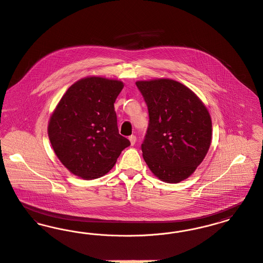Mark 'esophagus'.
I'll use <instances>...</instances> for the list:
<instances>
[{
    "instance_id": "1",
    "label": "esophagus",
    "mask_w": 263,
    "mask_h": 263,
    "mask_svg": "<svg viewBox=\"0 0 263 263\" xmlns=\"http://www.w3.org/2000/svg\"><path fill=\"white\" fill-rule=\"evenodd\" d=\"M128 139H129V141H130V144H132V145H134V144L136 143V141H137V137H136V136H130Z\"/></svg>"
}]
</instances>
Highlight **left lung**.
<instances>
[{"label": "left lung", "mask_w": 263, "mask_h": 263, "mask_svg": "<svg viewBox=\"0 0 263 263\" xmlns=\"http://www.w3.org/2000/svg\"><path fill=\"white\" fill-rule=\"evenodd\" d=\"M148 110L142 157L159 179H186L205 158L211 119L205 105L184 85L170 79L136 83Z\"/></svg>", "instance_id": "left-lung-1"}]
</instances>
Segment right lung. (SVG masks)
Listing matches in <instances>:
<instances>
[{"instance_id": "obj_1", "label": "right lung", "mask_w": 263, "mask_h": 263, "mask_svg": "<svg viewBox=\"0 0 263 263\" xmlns=\"http://www.w3.org/2000/svg\"><path fill=\"white\" fill-rule=\"evenodd\" d=\"M123 84L89 77L70 86L50 119L48 133L61 162L85 179L108 173L130 142L120 135L114 104Z\"/></svg>"}]
</instances>
